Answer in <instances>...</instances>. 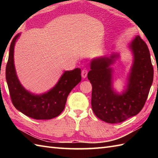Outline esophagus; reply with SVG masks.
<instances>
[{"label": "esophagus", "instance_id": "1", "mask_svg": "<svg viewBox=\"0 0 158 158\" xmlns=\"http://www.w3.org/2000/svg\"><path fill=\"white\" fill-rule=\"evenodd\" d=\"M88 70H86V69H83L81 72V75L83 78H85L88 75Z\"/></svg>", "mask_w": 158, "mask_h": 158}]
</instances>
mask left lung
I'll list each match as a JSON object with an SVG mask.
<instances>
[{
  "instance_id": "left-lung-1",
  "label": "left lung",
  "mask_w": 158,
  "mask_h": 158,
  "mask_svg": "<svg viewBox=\"0 0 158 158\" xmlns=\"http://www.w3.org/2000/svg\"><path fill=\"white\" fill-rule=\"evenodd\" d=\"M133 64L122 94L113 88V69L110 65L119 56L99 57L90 62L88 78L92 85V108L97 117L109 123L122 122L137 115L143 108L153 79V68L145 42L138 35L130 43Z\"/></svg>"
}]
</instances>
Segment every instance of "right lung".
Listing matches in <instances>:
<instances>
[{
	"instance_id": "1",
	"label": "right lung",
	"mask_w": 158,
	"mask_h": 158,
	"mask_svg": "<svg viewBox=\"0 0 158 158\" xmlns=\"http://www.w3.org/2000/svg\"><path fill=\"white\" fill-rule=\"evenodd\" d=\"M20 34L15 36L9 48L6 66V80L13 105L25 115L35 119H50L58 116L64 109L67 97L81 81V69L64 71L52 89L42 94L27 91L20 83L14 65V47Z\"/></svg>"
}]
</instances>
